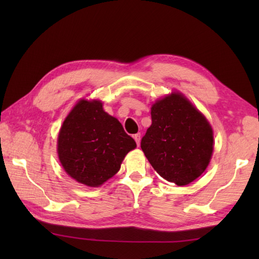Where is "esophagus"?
I'll return each mask as SVG.
<instances>
[{
  "mask_svg": "<svg viewBox=\"0 0 259 259\" xmlns=\"http://www.w3.org/2000/svg\"><path fill=\"white\" fill-rule=\"evenodd\" d=\"M140 137H141V135L140 134H136L135 136H134V138H135V140H136V142H137V146H140Z\"/></svg>",
  "mask_w": 259,
  "mask_h": 259,
  "instance_id": "1",
  "label": "esophagus"
}]
</instances>
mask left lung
I'll list each match as a JSON object with an SVG mask.
<instances>
[{
    "mask_svg": "<svg viewBox=\"0 0 259 259\" xmlns=\"http://www.w3.org/2000/svg\"><path fill=\"white\" fill-rule=\"evenodd\" d=\"M151 120L141 139V149L151 166L177 186L192 183L211 159L213 134L208 120L179 92L153 103Z\"/></svg>",
    "mask_w": 259,
    "mask_h": 259,
    "instance_id": "1",
    "label": "left lung"
}]
</instances>
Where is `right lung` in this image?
Here are the masks:
<instances>
[{"label":"right lung","instance_id":"add662e5","mask_svg":"<svg viewBox=\"0 0 259 259\" xmlns=\"http://www.w3.org/2000/svg\"><path fill=\"white\" fill-rule=\"evenodd\" d=\"M136 147L122 124L104 111L99 100L81 99L58 137V155L65 172L89 187H99L113 177Z\"/></svg>","mask_w":259,"mask_h":259}]
</instances>
